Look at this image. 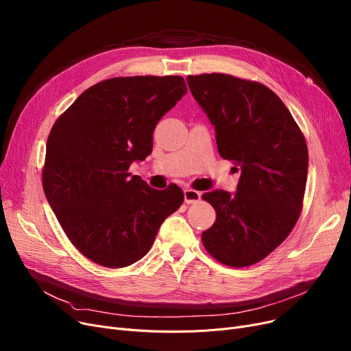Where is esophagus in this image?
Returning <instances> with one entry per match:
<instances>
[{
  "label": "esophagus",
  "instance_id": "esophagus-1",
  "mask_svg": "<svg viewBox=\"0 0 351 351\" xmlns=\"http://www.w3.org/2000/svg\"><path fill=\"white\" fill-rule=\"evenodd\" d=\"M183 196H185L186 204L191 205V204H195V202L200 200L202 193L197 192V191H193V189H185V191H183Z\"/></svg>",
  "mask_w": 351,
  "mask_h": 351
}]
</instances>
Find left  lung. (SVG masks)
<instances>
[{
    "label": "left lung",
    "mask_w": 351,
    "mask_h": 351,
    "mask_svg": "<svg viewBox=\"0 0 351 351\" xmlns=\"http://www.w3.org/2000/svg\"><path fill=\"white\" fill-rule=\"evenodd\" d=\"M186 82L215 126L220 156L241 171L236 193H204L216 220L202 242L226 266L254 265L299 219L308 168L304 136L282 99L259 82L226 73L189 75Z\"/></svg>",
    "instance_id": "1"
}]
</instances>
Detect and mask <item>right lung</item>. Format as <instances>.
I'll return each instance as SVG.
<instances>
[{"mask_svg": "<svg viewBox=\"0 0 351 351\" xmlns=\"http://www.w3.org/2000/svg\"><path fill=\"white\" fill-rule=\"evenodd\" d=\"M186 90L178 75L110 78L82 92L53 123L44 192L89 261L114 269L141 261L163 220L183 204L173 183L158 191L128 171L152 152L156 123Z\"/></svg>", "mask_w": 351, "mask_h": 351, "instance_id": "1", "label": "right lung"}]
</instances>
